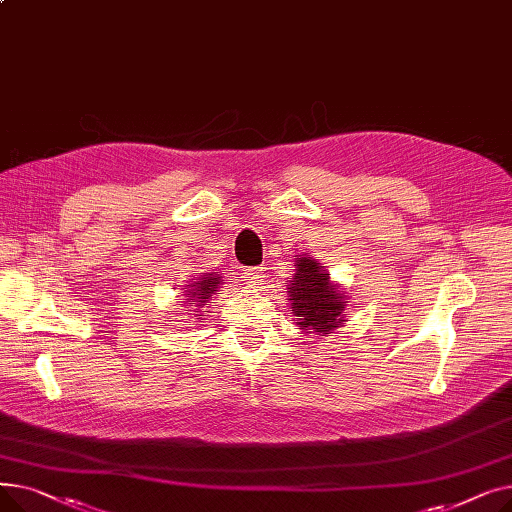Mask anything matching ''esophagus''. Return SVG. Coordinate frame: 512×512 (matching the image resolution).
<instances>
[{"label": "esophagus", "mask_w": 512, "mask_h": 512, "mask_svg": "<svg viewBox=\"0 0 512 512\" xmlns=\"http://www.w3.org/2000/svg\"><path fill=\"white\" fill-rule=\"evenodd\" d=\"M245 278L249 280V284L253 288H259L263 284V278H265V270H261V267H251V270H245Z\"/></svg>", "instance_id": "1"}]
</instances>
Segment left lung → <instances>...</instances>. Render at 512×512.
<instances>
[{
    "label": "left lung",
    "mask_w": 512,
    "mask_h": 512,
    "mask_svg": "<svg viewBox=\"0 0 512 512\" xmlns=\"http://www.w3.org/2000/svg\"><path fill=\"white\" fill-rule=\"evenodd\" d=\"M292 278L286 280L290 309L305 334L326 336L346 321V292L330 280L326 267L309 255L294 259Z\"/></svg>",
    "instance_id": "obj_1"
}]
</instances>
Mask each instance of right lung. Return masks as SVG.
Segmentation results:
<instances>
[{"instance_id": "right-lung-1", "label": "right lung", "mask_w": 512, "mask_h": 512, "mask_svg": "<svg viewBox=\"0 0 512 512\" xmlns=\"http://www.w3.org/2000/svg\"><path fill=\"white\" fill-rule=\"evenodd\" d=\"M222 284H224V280H222V274H220V272L201 274V276H197L193 282L186 284V288L182 290V292H184V301H180V303H184L186 307H193L195 319L201 321L199 309L211 301L213 294H220ZM186 311H188V309H186Z\"/></svg>"}]
</instances>
